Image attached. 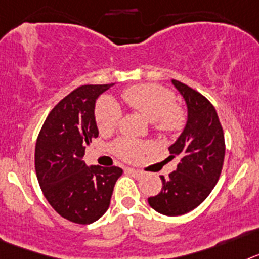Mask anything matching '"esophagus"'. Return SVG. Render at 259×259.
<instances>
[{
	"label": "esophagus",
	"mask_w": 259,
	"mask_h": 259,
	"mask_svg": "<svg viewBox=\"0 0 259 259\" xmlns=\"http://www.w3.org/2000/svg\"><path fill=\"white\" fill-rule=\"evenodd\" d=\"M126 172L133 175V176L136 177V179H141L143 176V172L142 170H138V169H134V168H126Z\"/></svg>",
	"instance_id": "esophagus-1"
}]
</instances>
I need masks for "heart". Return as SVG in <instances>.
<instances>
[{
	"instance_id": "b5f03b06",
	"label": "heart",
	"mask_w": 259,
	"mask_h": 259,
	"mask_svg": "<svg viewBox=\"0 0 259 259\" xmlns=\"http://www.w3.org/2000/svg\"><path fill=\"white\" fill-rule=\"evenodd\" d=\"M122 99L136 112L152 121L155 132L163 136H175L186 123L185 111L176 104V96L167 87L155 83H143L123 90ZM121 111L111 99H100L95 108V120L100 132H109L120 122ZM150 143L120 138L112 145V151L126 161H136L150 150Z\"/></svg>"
}]
</instances>
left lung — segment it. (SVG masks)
<instances>
[{
  "mask_svg": "<svg viewBox=\"0 0 259 259\" xmlns=\"http://www.w3.org/2000/svg\"><path fill=\"white\" fill-rule=\"evenodd\" d=\"M188 105V122L169 150V159L179 157L176 170L168 179L160 176L163 188L148 204L167 217L194 210L208 197L222 173L226 142L213 105L202 94L172 79Z\"/></svg>",
  "mask_w": 259,
  "mask_h": 259,
  "instance_id": "8db88e82",
  "label": "left lung"
}]
</instances>
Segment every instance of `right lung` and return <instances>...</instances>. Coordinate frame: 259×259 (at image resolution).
Wrapping results in <instances>:
<instances>
[{
    "label": "right lung",
    "instance_id": "obj_1",
    "mask_svg": "<svg viewBox=\"0 0 259 259\" xmlns=\"http://www.w3.org/2000/svg\"><path fill=\"white\" fill-rule=\"evenodd\" d=\"M111 84H84L65 96L42 123L35 147V169L42 194L62 218L90 224L109 207L118 167H87L86 146L99 136L95 102Z\"/></svg>",
    "mask_w": 259,
    "mask_h": 259
}]
</instances>
